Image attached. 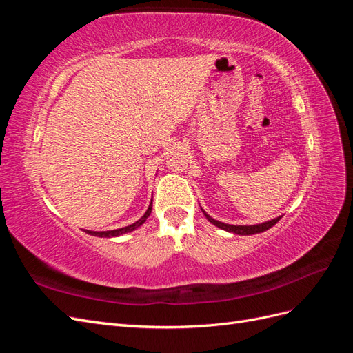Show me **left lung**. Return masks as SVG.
<instances>
[{
	"label": "left lung",
	"mask_w": 353,
	"mask_h": 353,
	"mask_svg": "<svg viewBox=\"0 0 353 353\" xmlns=\"http://www.w3.org/2000/svg\"><path fill=\"white\" fill-rule=\"evenodd\" d=\"M203 213H205V216L213 223V225H216L218 228L225 230V231H228V232L239 234V236H252V234L263 232V231H266V230H270L271 227H274L275 223L281 219V216H279V218L271 219V221H268V222L258 223V225H230V223H223V222H219V221H216V219L210 218L205 210H203Z\"/></svg>",
	"instance_id": "1"
}]
</instances>
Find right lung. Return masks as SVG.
I'll use <instances>...</instances> for the list:
<instances>
[{
    "label": "right lung",
    "mask_w": 353,
    "mask_h": 353,
    "mask_svg": "<svg viewBox=\"0 0 353 353\" xmlns=\"http://www.w3.org/2000/svg\"><path fill=\"white\" fill-rule=\"evenodd\" d=\"M150 213H152V203H150V206H148L147 212L144 213V216L138 219L137 222L131 223V225L123 227V228H119V230H112V231H88V230H87L85 232H87V234H91V236H95V237H117V236H122V234H125V232H131V231L137 230V228L140 227V225H143V223L145 222V219H147L148 216H150Z\"/></svg>",
    "instance_id": "obj_1"
}]
</instances>
